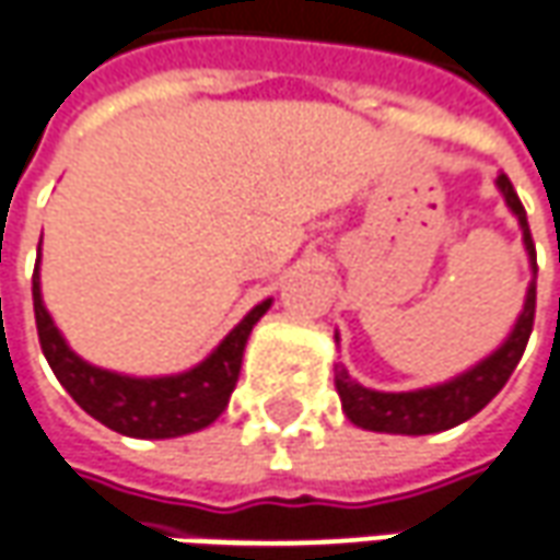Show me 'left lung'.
<instances>
[{"label":"left lung","instance_id":"left-lung-1","mask_svg":"<svg viewBox=\"0 0 560 560\" xmlns=\"http://www.w3.org/2000/svg\"><path fill=\"white\" fill-rule=\"evenodd\" d=\"M500 197L506 209L515 214L522 226V242H525L527 264H530V284L525 293V306L512 324L506 339L500 342L488 358L472 363L470 370L445 378L440 385L416 390H375L363 388L358 378H351L342 363H334L336 390L342 400V412L351 424L375 433H402V436H424V433H440V430L457 428L460 421L472 418L479 409L494 400L500 388L510 382L512 370L518 366L525 354L527 339L534 330V312H537V254H534V240L527 230V214L518 194L512 190V182L500 172L494 178ZM339 342V334H336Z\"/></svg>","mask_w":560,"mask_h":560}]
</instances>
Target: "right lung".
Listing matches in <instances>:
<instances>
[{
	"mask_svg": "<svg viewBox=\"0 0 560 560\" xmlns=\"http://www.w3.org/2000/svg\"><path fill=\"white\" fill-rule=\"evenodd\" d=\"M42 264V248H38ZM38 264L33 272V308L38 342L50 370L69 390V397L105 428L136 440H172L209 428L230 402V394L240 382L242 354L248 346L254 324L267 315L272 300H264L212 348L209 358L185 373L172 375H127L103 370L96 363L78 358L57 330L42 300Z\"/></svg>",
	"mask_w": 560,
	"mask_h": 560,
	"instance_id": "obj_1",
	"label": "right lung"
}]
</instances>
